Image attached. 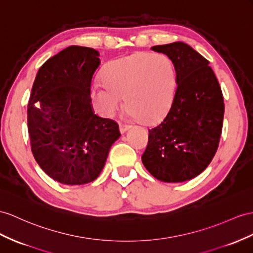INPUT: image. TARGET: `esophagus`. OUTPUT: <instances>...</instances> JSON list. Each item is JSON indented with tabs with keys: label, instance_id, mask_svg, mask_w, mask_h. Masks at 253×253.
Returning <instances> with one entry per match:
<instances>
[{
	"label": "esophagus",
	"instance_id": "34e87169",
	"mask_svg": "<svg viewBox=\"0 0 253 253\" xmlns=\"http://www.w3.org/2000/svg\"><path fill=\"white\" fill-rule=\"evenodd\" d=\"M129 128H130V126H129V125L124 124V123H120V131H121L122 133L126 132Z\"/></svg>",
	"mask_w": 253,
	"mask_h": 253
}]
</instances>
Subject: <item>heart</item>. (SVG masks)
Wrapping results in <instances>:
<instances>
[{
    "mask_svg": "<svg viewBox=\"0 0 253 253\" xmlns=\"http://www.w3.org/2000/svg\"><path fill=\"white\" fill-rule=\"evenodd\" d=\"M96 84L92 98L99 111L113 115L125 96L132 119L155 124L164 120L175 99L177 76L173 62L164 54L138 52L110 63Z\"/></svg>",
    "mask_w": 253,
    "mask_h": 253,
    "instance_id": "b5f03b06",
    "label": "heart"
}]
</instances>
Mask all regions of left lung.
I'll return each mask as SVG.
<instances>
[{
    "instance_id": "8db88e82",
    "label": "left lung",
    "mask_w": 253,
    "mask_h": 253,
    "mask_svg": "<svg viewBox=\"0 0 253 253\" xmlns=\"http://www.w3.org/2000/svg\"><path fill=\"white\" fill-rule=\"evenodd\" d=\"M152 50L173 62L177 88L165 120L148 130L142 163L161 182H185L202 173L217 152L224 114L221 87L210 62L189 44L176 42Z\"/></svg>"
}]
</instances>
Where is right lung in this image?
<instances>
[{"mask_svg":"<svg viewBox=\"0 0 253 253\" xmlns=\"http://www.w3.org/2000/svg\"><path fill=\"white\" fill-rule=\"evenodd\" d=\"M93 48L70 46L38 70L28 105L32 153L43 172L65 185L93 182L120 138L118 123L94 113L90 84L100 65Z\"/></svg>","mask_w":253,"mask_h":253,"instance_id":"1","label":"right lung"}]
</instances>
